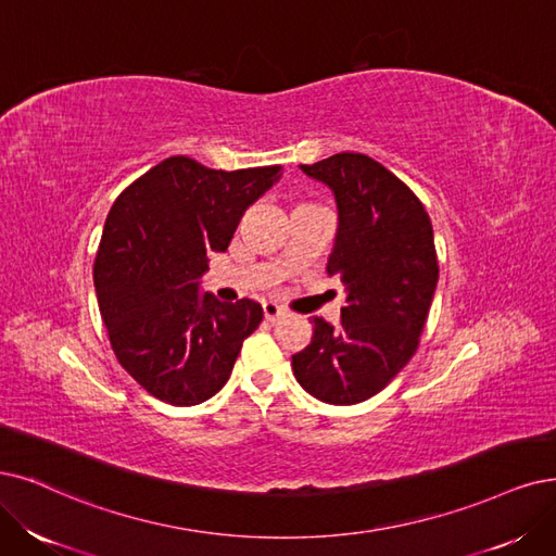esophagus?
<instances>
[{
  "mask_svg": "<svg viewBox=\"0 0 556 556\" xmlns=\"http://www.w3.org/2000/svg\"><path fill=\"white\" fill-rule=\"evenodd\" d=\"M263 316H265L267 323H275V320H279L283 316V309H281L279 304H275V302H265L263 304Z\"/></svg>",
  "mask_w": 556,
  "mask_h": 556,
  "instance_id": "obj_1",
  "label": "esophagus"
}]
</instances>
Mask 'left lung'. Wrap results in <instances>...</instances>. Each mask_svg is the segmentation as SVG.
<instances>
[{"instance_id":"left-lung-1","label":"left lung","mask_w":556,"mask_h":556,"mask_svg":"<svg viewBox=\"0 0 556 556\" xmlns=\"http://www.w3.org/2000/svg\"><path fill=\"white\" fill-rule=\"evenodd\" d=\"M300 169L332 190L339 229L327 275L345 289L341 323L312 318V343L293 374L314 399L355 405L376 396L413 359L438 286L433 224L403 180L362 153Z\"/></svg>"}]
</instances>
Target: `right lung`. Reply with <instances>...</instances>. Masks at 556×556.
<instances>
[{"label":"right lung","instance_id":"obj_1","mask_svg":"<svg viewBox=\"0 0 556 556\" xmlns=\"http://www.w3.org/2000/svg\"><path fill=\"white\" fill-rule=\"evenodd\" d=\"M279 178L277 164L222 172L174 155L114 201L93 265L96 295L118 364L151 396L199 405L229 380L263 309L201 295L199 279Z\"/></svg>","mask_w":556,"mask_h":556}]
</instances>
